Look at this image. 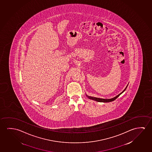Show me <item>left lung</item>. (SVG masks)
I'll return each instance as SVG.
<instances>
[{"label": "left lung", "instance_id": "obj_1", "mask_svg": "<svg viewBox=\"0 0 152 152\" xmlns=\"http://www.w3.org/2000/svg\"><path fill=\"white\" fill-rule=\"evenodd\" d=\"M128 85L126 87V88H125V89L123 90V91L122 92V93H120V94L117 96L116 97H114V98H113L112 99H101V98H96V97H90V96H87L88 97V98H89L90 99H92V100H94L95 101H98V102H111V101H114L115 100L117 99L118 97H119L120 95H121V94H122V93L126 90V89L127 88V87H128Z\"/></svg>", "mask_w": 152, "mask_h": 152}]
</instances>
